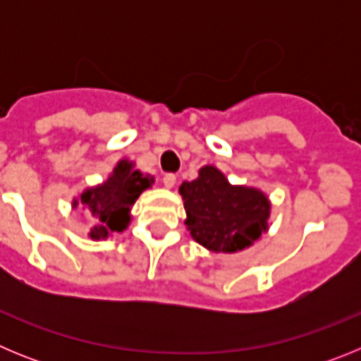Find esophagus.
<instances>
[{
    "mask_svg": "<svg viewBox=\"0 0 361 361\" xmlns=\"http://www.w3.org/2000/svg\"><path fill=\"white\" fill-rule=\"evenodd\" d=\"M175 183H177V177H175L173 173H166L164 177H162V184H164L166 188H173Z\"/></svg>",
    "mask_w": 361,
    "mask_h": 361,
    "instance_id": "34e87169",
    "label": "esophagus"
}]
</instances>
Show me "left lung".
I'll list each match as a JSON object with an SVG mask.
<instances>
[{"mask_svg":"<svg viewBox=\"0 0 361 361\" xmlns=\"http://www.w3.org/2000/svg\"><path fill=\"white\" fill-rule=\"evenodd\" d=\"M186 209L188 231L193 240L215 253H237L253 245L267 231L271 202L264 191L235 186L208 164L195 180L178 188Z\"/></svg>","mask_w":361,"mask_h":361,"instance_id":"left-lung-1","label":"left lung"}]
</instances>
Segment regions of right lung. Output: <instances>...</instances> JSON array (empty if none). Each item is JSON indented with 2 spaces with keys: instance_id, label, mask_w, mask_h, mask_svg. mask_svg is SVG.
<instances>
[{
  "instance_id": "add662e5",
  "label": "right lung",
  "mask_w": 361,
  "mask_h": 361,
  "mask_svg": "<svg viewBox=\"0 0 361 361\" xmlns=\"http://www.w3.org/2000/svg\"><path fill=\"white\" fill-rule=\"evenodd\" d=\"M153 177L135 170V164L128 159L117 162L103 184L86 188L75 197L72 208L82 206V209L94 216L88 237L94 240H104L111 233H121L128 228L132 215L130 209L142 191L152 188Z\"/></svg>"
}]
</instances>
